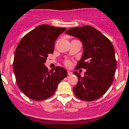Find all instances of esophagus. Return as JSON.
<instances>
[{"mask_svg":"<svg viewBox=\"0 0 129 129\" xmlns=\"http://www.w3.org/2000/svg\"><path fill=\"white\" fill-rule=\"evenodd\" d=\"M73 73L72 72H70V71H67V74H68V75H72Z\"/></svg>","mask_w":129,"mask_h":129,"instance_id":"esophagus-1","label":"esophagus"}]
</instances>
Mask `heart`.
<instances>
[{
	"label": "heart",
	"instance_id": "heart-1",
	"mask_svg": "<svg viewBox=\"0 0 129 129\" xmlns=\"http://www.w3.org/2000/svg\"><path fill=\"white\" fill-rule=\"evenodd\" d=\"M65 65L66 66H69L70 65V62L69 60H66L65 61Z\"/></svg>",
	"mask_w": 129,
	"mask_h": 129
}]
</instances>
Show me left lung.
<instances>
[{
	"instance_id": "8db88e82",
	"label": "left lung",
	"mask_w": 129,
	"mask_h": 129,
	"mask_svg": "<svg viewBox=\"0 0 129 129\" xmlns=\"http://www.w3.org/2000/svg\"><path fill=\"white\" fill-rule=\"evenodd\" d=\"M66 34L78 38L83 43V54L75 69H85L82 77L77 71L78 83L73 88L78 98L91 101L108 91L114 80L116 63L114 49L111 41L91 26L70 28Z\"/></svg>"
}]
</instances>
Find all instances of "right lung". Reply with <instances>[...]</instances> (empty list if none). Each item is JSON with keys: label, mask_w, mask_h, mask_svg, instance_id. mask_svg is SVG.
Listing matches in <instances>:
<instances>
[{"label": "right lung", "mask_w": 129, "mask_h": 129, "mask_svg": "<svg viewBox=\"0 0 129 129\" xmlns=\"http://www.w3.org/2000/svg\"><path fill=\"white\" fill-rule=\"evenodd\" d=\"M66 29L41 25L21 39L15 50L13 70L20 90L29 98L42 101L53 95L59 83L67 75L63 67L49 70L44 65L54 52V43Z\"/></svg>", "instance_id": "right-lung-1"}]
</instances>
